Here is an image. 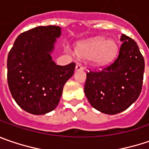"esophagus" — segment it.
<instances>
[{"label":"esophagus","mask_w":149,"mask_h":149,"mask_svg":"<svg viewBox=\"0 0 149 149\" xmlns=\"http://www.w3.org/2000/svg\"><path fill=\"white\" fill-rule=\"evenodd\" d=\"M83 69H84V68H83V66L81 65V63H77L76 65V70L77 71H82Z\"/></svg>","instance_id":"34e87169"}]
</instances>
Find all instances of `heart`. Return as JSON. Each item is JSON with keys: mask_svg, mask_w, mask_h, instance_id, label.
Segmentation results:
<instances>
[{"mask_svg": "<svg viewBox=\"0 0 149 149\" xmlns=\"http://www.w3.org/2000/svg\"><path fill=\"white\" fill-rule=\"evenodd\" d=\"M76 53L81 58L92 59L96 66L103 67L113 62L118 53V46L113 40L103 37L79 42L77 44Z\"/></svg>", "mask_w": 149, "mask_h": 149, "instance_id": "1", "label": "heart"}]
</instances>
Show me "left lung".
Returning a JSON list of instances; mask_svg holds the SVG:
<instances>
[{
  "mask_svg": "<svg viewBox=\"0 0 149 149\" xmlns=\"http://www.w3.org/2000/svg\"><path fill=\"white\" fill-rule=\"evenodd\" d=\"M123 42L114 62L101 71L87 73L84 93L93 107L106 114L129 107L142 91L144 59L137 43L122 34Z\"/></svg>",
  "mask_w": 149,
  "mask_h": 149,
  "instance_id": "left-lung-1",
  "label": "left lung"
}]
</instances>
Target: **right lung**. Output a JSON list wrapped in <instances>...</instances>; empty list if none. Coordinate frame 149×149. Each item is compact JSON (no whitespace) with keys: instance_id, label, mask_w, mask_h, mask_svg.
<instances>
[{"instance_id":"add662e5","label":"right lung","mask_w":149,"mask_h":149,"mask_svg":"<svg viewBox=\"0 0 149 149\" xmlns=\"http://www.w3.org/2000/svg\"><path fill=\"white\" fill-rule=\"evenodd\" d=\"M61 27L37 26L17 36L7 57V81L18 106L42 115L54 110L76 64L56 65L51 53Z\"/></svg>"}]
</instances>
